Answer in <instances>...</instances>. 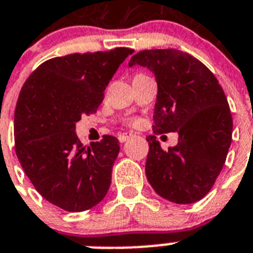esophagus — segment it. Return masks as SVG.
Returning a JSON list of instances; mask_svg holds the SVG:
<instances>
[{
	"mask_svg": "<svg viewBox=\"0 0 253 253\" xmlns=\"http://www.w3.org/2000/svg\"><path fill=\"white\" fill-rule=\"evenodd\" d=\"M128 137H131V133L123 132V133H120V135H118V140H120V143H125V141H126Z\"/></svg>",
	"mask_w": 253,
	"mask_h": 253,
	"instance_id": "1",
	"label": "esophagus"
}]
</instances>
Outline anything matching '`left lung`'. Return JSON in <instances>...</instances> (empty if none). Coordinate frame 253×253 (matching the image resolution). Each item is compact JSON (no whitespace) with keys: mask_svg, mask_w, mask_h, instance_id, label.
I'll return each instance as SVG.
<instances>
[{"mask_svg":"<svg viewBox=\"0 0 253 253\" xmlns=\"http://www.w3.org/2000/svg\"><path fill=\"white\" fill-rule=\"evenodd\" d=\"M155 74L157 98L145 175L153 190L176 204H192L208 194L221 173L233 135V117L218 80L208 67L176 49L135 54L128 66ZM178 132V144L164 151L159 133Z\"/></svg>","mask_w":253,"mask_h":253,"instance_id":"8db88e82","label":"left lung"}]
</instances>
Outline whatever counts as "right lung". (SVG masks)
Masks as SVG:
<instances>
[{
    "mask_svg": "<svg viewBox=\"0 0 253 253\" xmlns=\"http://www.w3.org/2000/svg\"><path fill=\"white\" fill-rule=\"evenodd\" d=\"M128 48L55 57L24 83L14 116L15 152L39 194L67 212H83L105 198L120 153L118 139L105 135L83 147L75 128L93 114Z\"/></svg>",
    "mask_w": 253,
    "mask_h": 253,
    "instance_id": "1",
    "label": "right lung"
}]
</instances>
